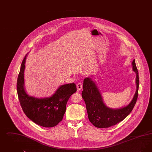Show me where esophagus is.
<instances>
[{
    "label": "esophagus",
    "instance_id": "1",
    "mask_svg": "<svg viewBox=\"0 0 152 152\" xmlns=\"http://www.w3.org/2000/svg\"><path fill=\"white\" fill-rule=\"evenodd\" d=\"M76 87H77V89L78 91H81V90H82V89H83V85H82V84L80 83H79L78 84H77Z\"/></svg>",
    "mask_w": 152,
    "mask_h": 152
}]
</instances>
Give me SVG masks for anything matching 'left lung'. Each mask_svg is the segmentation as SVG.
Listing matches in <instances>:
<instances>
[{
	"label": "left lung",
	"instance_id": "obj_1",
	"mask_svg": "<svg viewBox=\"0 0 152 152\" xmlns=\"http://www.w3.org/2000/svg\"><path fill=\"white\" fill-rule=\"evenodd\" d=\"M133 70L136 73L137 89L135 94L130 103L120 109L108 107L104 102L100 92L91 78L84 80L82 97L85 101L88 118L94 126L99 128H105L115 125L121 122L129 115L137 100L139 87V77L135 60L132 62Z\"/></svg>",
	"mask_w": 152,
	"mask_h": 152
}]
</instances>
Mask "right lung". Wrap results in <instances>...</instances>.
Wrapping results in <instances>:
<instances>
[{
	"instance_id": "add662e5",
	"label": "right lung",
	"mask_w": 152,
	"mask_h": 152,
	"mask_svg": "<svg viewBox=\"0 0 152 152\" xmlns=\"http://www.w3.org/2000/svg\"><path fill=\"white\" fill-rule=\"evenodd\" d=\"M27 55L23 60L17 80V92L24 113L36 124L46 128L55 126L63 118L66 105L71 96L77 91L75 83L58 87L49 97L36 98L27 94L24 88V72Z\"/></svg>"
}]
</instances>
